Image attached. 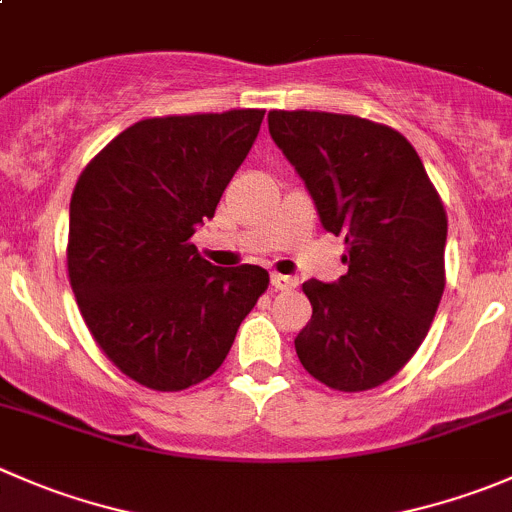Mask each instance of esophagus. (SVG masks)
<instances>
[{
    "instance_id": "34e87169",
    "label": "esophagus",
    "mask_w": 512,
    "mask_h": 512,
    "mask_svg": "<svg viewBox=\"0 0 512 512\" xmlns=\"http://www.w3.org/2000/svg\"><path fill=\"white\" fill-rule=\"evenodd\" d=\"M272 287H275V290H295L297 280L290 275H280V272H275V275H272Z\"/></svg>"
}]
</instances>
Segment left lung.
I'll use <instances>...</instances> for the list:
<instances>
[{"label":"left lung","instance_id":"obj_1","mask_svg":"<svg viewBox=\"0 0 512 512\" xmlns=\"http://www.w3.org/2000/svg\"><path fill=\"white\" fill-rule=\"evenodd\" d=\"M275 145L305 180L322 227L345 237L347 272L307 280L302 367L342 393L398 375L428 335L445 290L448 215L415 147L355 114L272 109Z\"/></svg>","mask_w":512,"mask_h":512}]
</instances>
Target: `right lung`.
I'll use <instances>...</instances> for the list:
<instances>
[{
	"label": "right lung",
	"instance_id": "obj_1",
	"mask_svg": "<svg viewBox=\"0 0 512 512\" xmlns=\"http://www.w3.org/2000/svg\"><path fill=\"white\" fill-rule=\"evenodd\" d=\"M262 117L265 109L140 119L74 185L69 285L99 350L145 388L177 393L207 380L270 285L262 267H215L190 242Z\"/></svg>",
	"mask_w": 512,
	"mask_h": 512
}]
</instances>
